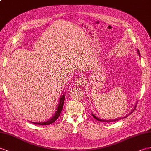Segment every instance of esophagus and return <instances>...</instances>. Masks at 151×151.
Returning a JSON list of instances; mask_svg holds the SVG:
<instances>
[{
	"label": "esophagus",
	"instance_id": "1",
	"mask_svg": "<svg viewBox=\"0 0 151 151\" xmlns=\"http://www.w3.org/2000/svg\"><path fill=\"white\" fill-rule=\"evenodd\" d=\"M84 83H85V78L83 77H80V78H77L75 82V83L77 86H82Z\"/></svg>",
	"mask_w": 151,
	"mask_h": 151
}]
</instances>
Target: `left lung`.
Instances as JSON below:
<instances>
[{"label":"left lung","mask_w":151,"mask_h":151,"mask_svg":"<svg viewBox=\"0 0 151 151\" xmlns=\"http://www.w3.org/2000/svg\"><path fill=\"white\" fill-rule=\"evenodd\" d=\"M137 52H138V54L139 55V56H140V51H139V50L137 49ZM136 106H137V103H136V105L134 106V109L132 110V111H131V112L128 114V115H127L126 116H125L124 117H123V118H126V117H127V116L128 115H129L131 113L133 112V111L134 110V109H135V108H136ZM91 114H92V115L93 116V117L94 118V119H96V120H98V121H100V122H113V121H118V120H119V119H122V118H119V119H111V120H105V119H99V118H98V117H96V116L93 114H92L91 113Z\"/></svg>","instance_id":"1"}]
</instances>
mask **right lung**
Instances as JSON below:
<instances>
[{
  "mask_svg": "<svg viewBox=\"0 0 151 151\" xmlns=\"http://www.w3.org/2000/svg\"><path fill=\"white\" fill-rule=\"evenodd\" d=\"M65 94H63L60 96V98L59 99V102L57 105L55 112V114H54L53 117L50 120H48V121H47L42 122H31V121H30V122L33 123V124H37V125H50V124H51L53 123L58 119V117H59V115L61 113V111H62V110H63L64 99H65Z\"/></svg>",
  "mask_w": 151,
  "mask_h": 151,
  "instance_id": "add662e5",
  "label": "right lung"
}]
</instances>
